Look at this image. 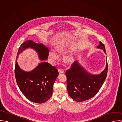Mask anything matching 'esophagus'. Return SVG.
<instances>
[{
	"label": "esophagus",
	"mask_w": 122,
	"mask_h": 122,
	"mask_svg": "<svg viewBox=\"0 0 122 122\" xmlns=\"http://www.w3.org/2000/svg\"><path fill=\"white\" fill-rule=\"evenodd\" d=\"M58 71H59V74H62V73H65L64 70H62V69H59Z\"/></svg>",
	"instance_id": "1"
}]
</instances>
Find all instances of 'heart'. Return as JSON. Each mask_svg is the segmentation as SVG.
Returning a JSON list of instances; mask_svg holds the SVG:
<instances>
[{
  "instance_id": "b5f03b06",
  "label": "heart",
  "mask_w": 122,
  "mask_h": 122,
  "mask_svg": "<svg viewBox=\"0 0 122 122\" xmlns=\"http://www.w3.org/2000/svg\"><path fill=\"white\" fill-rule=\"evenodd\" d=\"M68 49V45L66 44H62L60 45H58L56 46V50L57 52L60 54H63L67 52ZM48 57L50 60L51 62L54 64L56 61L59 59V55L54 50H50L48 53ZM75 59L74 55L70 53L67 54L64 57V61L67 63H72Z\"/></svg>"
}]
</instances>
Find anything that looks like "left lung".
I'll list each match as a JSON object with an SVG mask.
<instances>
[{
    "mask_svg": "<svg viewBox=\"0 0 122 122\" xmlns=\"http://www.w3.org/2000/svg\"><path fill=\"white\" fill-rule=\"evenodd\" d=\"M97 48L103 50L106 54L104 45L101 41ZM107 70V58L104 70L98 75L90 74L82 67L78 61H75L71 69L66 72L67 90L70 97L77 102L92 98L104 83Z\"/></svg>",
    "mask_w": 122,
    "mask_h": 122,
    "instance_id": "1",
    "label": "left lung"
}]
</instances>
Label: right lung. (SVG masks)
Masks as SVG:
<instances>
[{
    "label": "right lung",
    "instance_id": "right-lung-1",
    "mask_svg": "<svg viewBox=\"0 0 122 122\" xmlns=\"http://www.w3.org/2000/svg\"><path fill=\"white\" fill-rule=\"evenodd\" d=\"M28 48L36 51L40 60L48 59L47 47L32 40L24 42L19 48L16 60L15 71L16 82L20 91L29 100L35 103H43L51 97L52 86L59 72L55 67L45 61L39 63L35 69L30 72L20 69L17 62L18 56Z\"/></svg>",
    "mask_w": 122,
    "mask_h": 122
}]
</instances>
